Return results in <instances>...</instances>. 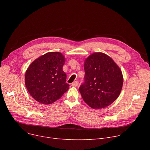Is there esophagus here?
<instances>
[{
	"instance_id": "1",
	"label": "esophagus",
	"mask_w": 150,
	"mask_h": 150,
	"mask_svg": "<svg viewBox=\"0 0 150 150\" xmlns=\"http://www.w3.org/2000/svg\"><path fill=\"white\" fill-rule=\"evenodd\" d=\"M78 85V82L77 81H74L72 83V87H77Z\"/></svg>"
}]
</instances>
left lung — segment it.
<instances>
[{
  "instance_id": "1",
  "label": "left lung",
  "mask_w": 150,
  "mask_h": 150,
  "mask_svg": "<svg viewBox=\"0 0 150 150\" xmlns=\"http://www.w3.org/2000/svg\"><path fill=\"white\" fill-rule=\"evenodd\" d=\"M84 82L79 90L93 109L106 108L120 95L123 78L114 60L103 53H94L84 62Z\"/></svg>"
}]
</instances>
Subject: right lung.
I'll list each match as a JSON object with an SVG mask.
<instances>
[{
  "label": "right lung",
  "instance_id": "1",
  "mask_svg": "<svg viewBox=\"0 0 150 150\" xmlns=\"http://www.w3.org/2000/svg\"><path fill=\"white\" fill-rule=\"evenodd\" d=\"M64 56L49 52L33 62L26 71L25 83L30 95L38 102L49 104L59 99L69 88L62 68Z\"/></svg>",
  "mask_w": 150,
  "mask_h": 150
}]
</instances>
